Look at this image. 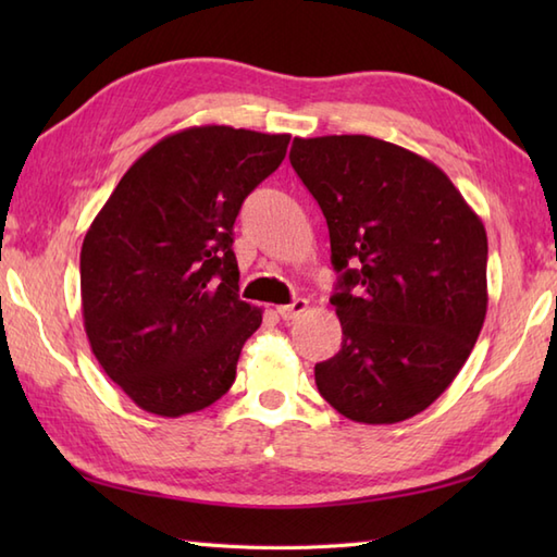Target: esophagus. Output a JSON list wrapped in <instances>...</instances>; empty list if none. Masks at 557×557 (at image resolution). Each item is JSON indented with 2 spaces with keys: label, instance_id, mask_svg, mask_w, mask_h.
I'll return each instance as SVG.
<instances>
[{
  "label": "esophagus",
  "instance_id": "1",
  "mask_svg": "<svg viewBox=\"0 0 557 557\" xmlns=\"http://www.w3.org/2000/svg\"><path fill=\"white\" fill-rule=\"evenodd\" d=\"M306 309H309V301L306 299H294L292 304H287V306H277V313H280V318L282 321H294V318L297 315H301Z\"/></svg>",
  "mask_w": 557,
  "mask_h": 557
}]
</instances>
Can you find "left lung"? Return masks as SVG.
<instances>
[{"instance_id":"1","label":"left lung","mask_w":557,"mask_h":557,"mask_svg":"<svg viewBox=\"0 0 557 557\" xmlns=\"http://www.w3.org/2000/svg\"><path fill=\"white\" fill-rule=\"evenodd\" d=\"M289 162L321 206L342 349L315 363L330 407L397 423L431 407L488 309L483 222L433 162L373 136L294 138Z\"/></svg>"}]
</instances>
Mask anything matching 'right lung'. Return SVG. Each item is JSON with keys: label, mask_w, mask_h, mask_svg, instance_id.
<instances>
[{"label": "right lung", "mask_w": 557, "mask_h": 557, "mask_svg": "<svg viewBox=\"0 0 557 557\" xmlns=\"http://www.w3.org/2000/svg\"><path fill=\"white\" fill-rule=\"evenodd\" d=\"M287 134L191 126L144 152L81 248L83 325L140 409L184 417L232 387L263 311L239 299L234 220L287 156Z\"/></svg>", "instance_id": "obj_1"}]
</instances>
